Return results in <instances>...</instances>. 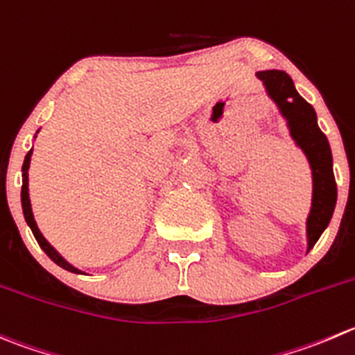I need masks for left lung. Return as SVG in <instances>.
<instances>
[{"label":"left lung","instance_id":"obj_1","mask_svg":"<svg viewBox=\"0 0 355 355\" xmlns=\"http://www.w3.org/2000/svg\"><path fill=\"white\" fill-rule=\"evenodd\" d=\"M263 81L270 97L279 105L281 112L288 119L291 135L307 154L314 178L312 209L307 220L309 250L314 248L321 234L331 220L336 205V182L333 175V157L328 139L318 126L314 107L300 97L290 76L284 71L257 72Z\"/></svg>","mask_w":355,"mask_h":355}]
</instances>
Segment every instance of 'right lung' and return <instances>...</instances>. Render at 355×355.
<instances>
[{
    "label": "right lung",
    "mask_w": 355,
    "mask_h": 355,
    "mask_svg": "<svg viewBox=\"0 0 355 355\" xmlns=\"http://www.w3.org/2000/svg\"><path fill=\"white\" fill-rule=\"evenodd\" d=\"M31 153L33 150H29L26 156V159H24V166H22V209H24V216H26V222L27 225L31 227V230H33L34 237H36L37 244H40L41 248H43L44 253L48 254V257L51 258V260L55 261L57 265H60L62 269L69 270V272H74V274H81V270L76 269V267H72L69 261H65L64 258L60 257V254L55 251V248L51 246L50 243H48L46 239L43 237V234L40 232V229H37L36 222H34V216H33V209H31V201H29V189H27V170H29V163H31Z\"/></svg>",
    "instance_id": "right-lung-1"
}]
</instances>
